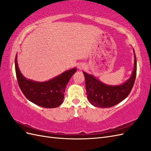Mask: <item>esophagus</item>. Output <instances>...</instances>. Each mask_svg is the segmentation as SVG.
Returning <instances> with one entry per match:
<instances>
[{"label": "esophagus", "mask_w": 151, "mask_h": 151, "mask_svg": "<svg viewBox=\"0 0 151 151\" xmlns=\"http://www.w3.org/2000/svg\"><path fill=\"white\" fill-rule=\"evenodd\" d=\"M85 66L83 64H80L78 65V69L80 70H83V69H85Z\"/></svg>", "instance_id": "esophagus-1"}]
</instances>
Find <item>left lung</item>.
I'll list each match as a JSON object with an SVG mask.
<instances>
[{
  "label": "left lung",
  "instance_id": "1",
  "mask_svg": "<svg viewBox=\"0 0 151 151\" xmlns=\"http://www.w3.org/2000/svg\"><path fill=\"white\" fill-rule=\"evenodd\" d=\"M134 54V66L132 75L125 82L119 85H109L102 83L92 75L83 72L85 79L87 99L95 107H110L126 99L133 88L137 75V59Z\"/></svg>",
  "mask_w": 151,
  "mask_h": 151
}]
</instances>
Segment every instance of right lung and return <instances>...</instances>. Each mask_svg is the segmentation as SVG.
Listing matches in <instances>:
<instances>
[{"mask_svg":"<svg viewBox=\"0 0 151 151\" xmlns=\"http://www.w3.org/2000/svg\"><path fill=\"white\" fill-rule=\"evenodd\" d=\"M15 59V70L18 85L28 100L45 108H55L63 102L64 91L69 80L76 71L74 68L48 81H35L27 79L21 73Z\"/></svg>","mask_w":151,"mask_h":151,"instance_id":"right-lung-1","label":"right lung"}]
</instances>
